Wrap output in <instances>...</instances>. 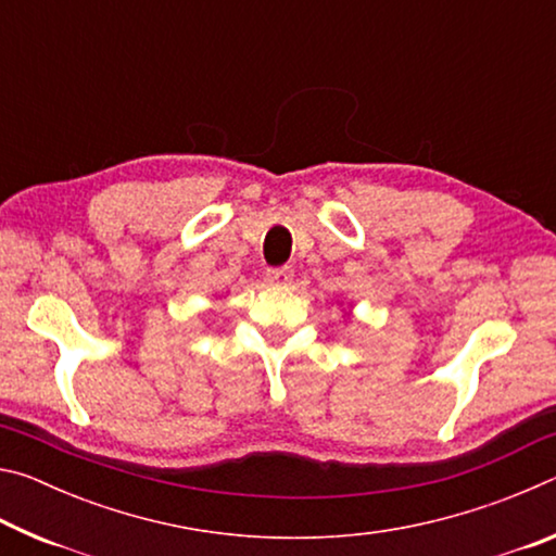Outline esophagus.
Returning a JSON list of instances; mask_svg holds the SVG:
<instances>
[{
  "mask_svg": "<svg viewBox=\"0 0 556 556\" xmlns=\"http://www.w3.org/2000/svg\"><path fill=\"white\" fill-rule=\"evenodd\" d=\"M267 281L275 287H287L291 281V269L289 267H271V269H267Z\"/></svg>",
  "mask_w": 556,
  "mask_h": 556,
  "instance_id": "esophagus-1",
  "label": "esophagus"
}]
</instances>
